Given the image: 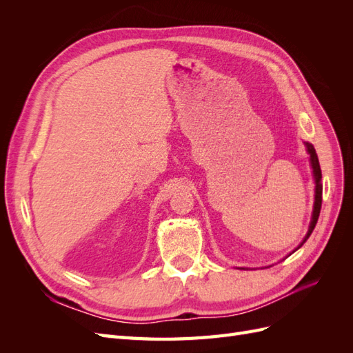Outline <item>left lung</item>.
I'll use <instances>...</instances> for the list:
<instances>
[{"label":"left lung","mask_w":353,"mask_h":353,"mask_svg":"<svg viewBox=\"0 0 353 353\" xmlns=\"http://www.w3.org/2000/svg\"><path fill=\"white\" fill-rule=\"evenodd\" d=\"M306 147H307V152L309 154H311V165H312V169H314V176H315V183H316V187H315V205H314V213H312V221H311V225H309V230H307V234L306 237L303 239L302 244L309 239V236H311L315 225H316V221H318V216H319V212H321V205H323V185L319 181H321V168H319V162H318V156H316V152L312 144L306 143ZM301 244V245H302ZM299 245V248H301Z\"/></svg>","instance_id":"left-lung-1"}]
</instances>
